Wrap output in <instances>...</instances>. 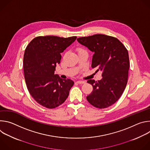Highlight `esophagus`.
I'll list each match as a JSON object with an SVG mask.
<instances>
[{
	"label": "esophagus",
	"mask_w": 150,
	"mask_h": 150,
	"mask_svg": "<svg viewBox=\"0 0 150 150\" xmlns=\"http://www.w3.org/2000/svg\"><path fill=\"white\" fill-rule=\"evenodd\" d=\"M76 83L81 84V83H85V82L83 81H78L76 82Z\"/></svg>",
	"instance_id": "esophagus-1"
}]
</instances>
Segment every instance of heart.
Here are the masks:
<instances>
[{
    "mask_svg": "<svg viewBox=\"0 0 150 150\" xmlns=\"http://www.w3.org/2000/svg\"><path fill=\"white\" fill-rule=\"evenodd\" d=\"M83 50V49H82V48H78V51H80V50Z\"/></svg>",
    "mask_w": 150,
    "mask_h": 150,
    "instance_id": "heart-1",
    "label": "heart"
}]
</instances>
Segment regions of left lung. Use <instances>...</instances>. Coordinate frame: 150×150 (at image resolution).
I'll return each instance as SVG.
<instances>
[{"label":"left lung","mask_w":150,"mask_h":150,"mask_svg":"<svg viewBox=\"0 0 150 150\" xmlns=\"http://www.w3.org/2000/svg\"><path fill=\"white\" fill-rule=\"evenodd\" d=\"M77 40L94 52L91 67L97 69L96 72H102L101 80L87 81L93 90L87 99L97 108H108L118 100L126 88L130 65L128 52L112 36L98 34Z\"/></svg>","instance_id":"8db88e82"}]
</instances>
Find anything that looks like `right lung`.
I'll return each mask as SVG.
<instances>
[{"instance_id": "right-lung-1", "label": "right lung", "mask_w": 150, "mask_h": 150, "mask_svg": "<svg viewBox=\"0 0 150 150\" xmlns=\"http://www.w3.org/2000/svg\"><path fill=\"white\" fill-rule=\"evenodd\" d=\"M54 35L38 36L27 46L23 61L24 78L28 90L40 105L54 109L65 102L74 82L54 75L61 54L76 40Z\"/></svg>"}]
</instances>
